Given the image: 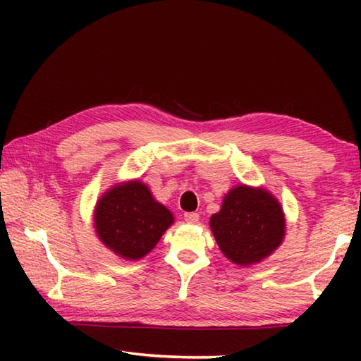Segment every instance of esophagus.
Instances as JSON below:
<instances>
[{
  "label": "esophagus",
  "mask_w": 361,
  "mask_h": 361,
  "mask_svg": "<svg viewBox=\"0 0 361 361\" xmlns=\"http://www.w3.org/2000/svg\"><path fill=\"white\" fill-rule=\"evenodd\" d=\"M185 221L189 224H195L199 221V213H194V212L185 213Z\"/></svg>",
  "instance_id": "esophagus-1"
}]
</instances>
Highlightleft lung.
<instances>
[{"label":"left lung","instance_id":"8db88e82","mask_svg":"<svg viewBox=\"0 0 361 361\" xmlns=\"http://www.w3.org/2000/svg\"><path fill=\"white\" fill-rule=\"evenodd\" d=\"M221 253L237 266L258 264L282 245L286 219L276 195L264 188L237 185L210 218Z\"/></svg>","mask_w":361,"mask_h":361}]
</instances>
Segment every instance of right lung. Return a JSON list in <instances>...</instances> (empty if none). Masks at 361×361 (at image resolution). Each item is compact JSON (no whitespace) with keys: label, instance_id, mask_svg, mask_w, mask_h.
<instances>
[{"label":"right lung","instance_id":"1","mask_svg":"<svg viewBox=\"0 0 361 361\" xmlns=\"http://www.w3.org/2000/svg\"><path fill=\"white\" fill-rule=\"evenodd\" d=\"M173 215L140 180L116 183L97 200L94 229L109 252L127 261L145 258L173 224Z\"/></svg>","mask_w":361,"mask_h":361}]
</instances>
